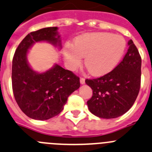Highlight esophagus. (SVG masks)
Here are the masks:
<instances>
[{
    "label": "esophagus",
    "mask_w": 152,
    "mask_h": 152,
    "mask_svg": "<svg viewBox=\"0 0 152 152\" xmlns=\"http://www.w3.org/2000/svg\"><path fill=\"white\" fill-rule=\"evenodd\" d=\"M80 83H81L82 85L85 84V79H84V78H80Z\"/></svg>",
    "instance_id": "1"
}]
</instances>
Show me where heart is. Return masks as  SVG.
Here are the masks:
<instances>
[{
    "label": "heart",
    "mask_w": 152,
    "mask_h": 152,
    "mask_svg": "<svg viewBox=\"0 0 152 152\" xmlns=\"http://www.w3.org/2000/svg\"><path fill=\"white\" fill-rule=\"evenodd\" d=\"M122 36L107 32H95L76 39L74 46L67 45L64 49V58L71 69L80 66L83 57L85 64L93 76H102L116 67L126 49Z\"/></svg>",
    "instance_id": "obj_1"
}]
</instances>
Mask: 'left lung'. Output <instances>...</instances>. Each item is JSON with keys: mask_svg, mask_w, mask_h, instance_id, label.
Masks as SVG:
<instances>
[{"mask_svg": "<svg viewBox=\"0 0 152 152\" xmlns=\"http://www.w3.org/2000/svg\"><path fill=\"white\" fill-rule=\"evenodd\" d=\"M124 59L110 73L97 79H86L92 89L87 102L88 110L100 118H116L133 105L141 85L142 59L132 40Z\"/></svg>", "mask_w": 152, "mask_h": 152, "instance_id": "1", "label": "left lung"}]
</instances>
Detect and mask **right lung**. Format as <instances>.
Returning a JSON list of instances; mask_svg holds the SVG:
<instances>
[{
  "mask_svg": "<svg viewBox=\"0 0 152 152\" xmlns=\"http://www.w3.org/2000/svg\"><path fill=\"white\" fill-rule=\"evenodd\" d=\"M57 27H48L30 32L15 51L12 64V87L16 103L30 118L45 120L58 115L67 98L80 86L73 72L55 64L44 73L33 70L27 54L35 42H47L61 48Z\"/></svg>",
  "mask_w": 152,
  "mask_h": 152,
  "instance_id": "obj_1",
  "label": "right lung"
}]
</instances>
